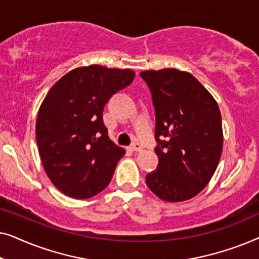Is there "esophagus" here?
<instances>
[{"instance_id": "1", "label": "esophagus", "mask_w": 259, "mask_h": 259, "mask_svg": "<svg viewBox=\"0 0 259 259\" xmlns=\"http://www.w3.org/2000/svg\"><path fill=\"white\" fill-rule=\"evenodd\" d=\"M130 148H131V151H133V152H139V151L143 150V147H141V145L139 143L132 144V145H131Z\"/></svg>"}]
</instances>
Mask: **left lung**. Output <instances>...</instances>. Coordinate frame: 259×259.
Masks as SVG:
<instances>
[{
    "label": "left lung",
    "instance_id": "left-lung-1",
    "mask_svg": "<svg viewBox=\"0 0 259 259\" xmlns=\"http://www.w3.org/2000/svg\"><path fill=\"white\" fill-rule=\"evenodd\" d=\"M155 109L157 169L146 184L165 201L196 197L210 182L223 150L218 104L192 74L175 68L140 73ZM166 138L161 141L160 137Z\"/></svg>",
    "mask_w": 259,
    "mask_h": 259
}]
</instances>
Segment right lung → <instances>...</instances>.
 <instances>
[{"label": "right lung", "instance_id": "obj_1", "mask_svg": "<svg viewBox=\"0 0 259 259\" xmlns=\"http://www.w3.org/2000/svg\"><path fill=\"white\" fill-rule=\"evenodd\" d=\"M134 76L131 69L79 67L46 95L37 113L36 143L48 178L66 196L87 199L111 182L125 150L109 139L102 112Z\"/></svg>", "mask_w": 259, "mask_h": 259}]
</instances>
